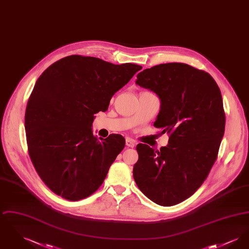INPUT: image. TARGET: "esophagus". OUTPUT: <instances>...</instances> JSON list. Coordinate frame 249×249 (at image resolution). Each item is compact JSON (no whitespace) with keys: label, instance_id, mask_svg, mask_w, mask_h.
<instances>
[{"label":"esophagus","instance_id":"obj_1","mask_svg":"<svg viewBox=\"0 0 249 249\" xmlns=\"http://www.w3.org/2000/svg\"><path fill=\"white\" fill-rule=\"evenodd\" d=\"M126 145L129 146V147H134L135 141L132 140V139H130V138H127V139H126Z\"/></svg>","mask_w":249,"mask_h":249}]
</instances>
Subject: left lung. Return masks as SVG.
Here are the masks:
<instances>
[{
	"instance_id": "obj_1",
	"label": "left lung",
	"mask_w": 249,
	"mask_h": 249,
	"mask_svg": "<svg viewBox=\"0 0 249 249\" xmlns=\"http://www.w3.org/2000/svg\"><path fill=\"white\" fill-rule=\"evenodd\" d=\"M135 83L160 98L154 126L170 137L160 150L137 144L133 178L155 203L176 205L201 187L216 160L225 130L221 92L208 72L179 62L145 69Z\"/></svg>"
}]
</instances>
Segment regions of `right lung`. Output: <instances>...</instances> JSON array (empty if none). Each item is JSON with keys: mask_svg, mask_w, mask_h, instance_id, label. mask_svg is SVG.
Segmentation results:
<instances>
[{"mask_svg": "<svg viewBox=\"0 0 249 249\" xmlns=\"http://www.w3.org/2000/svg\"><path fill=\"white\" fill-rule=\"evenodd\" d=\"M142 69L71 55L50 65L36 81L25 113L29 154L50 190L69 201L89 197L103 184L125 146L120 134L98 139L95 114Z\"/></svg>", "mask_w": 249, "mask_h": 249, "instance_id": "right-lung-1", "label": "right lung"}]
</instances>
